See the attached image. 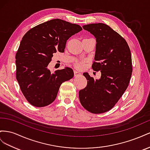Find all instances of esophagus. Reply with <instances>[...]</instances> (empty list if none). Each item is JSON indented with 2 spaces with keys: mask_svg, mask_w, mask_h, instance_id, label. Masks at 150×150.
Returning <instances> with one entry per match:
<instances>
[{
  "mask_svg": "<svg viewBox=\"0 0 150 150\" xmlns=\"http://www.w3.org/2000/svg\"><path fill=\"white\" fill-rule=\"evenodd\" d=\"M80 75H81V72L79 70H74V75H75V76H77Z\"/></svg>",
  "mask_w": 150,
  "mask_h": 150,
  "instance_id": "34e87169",
  "label": "esophagus"
}]
</instances>
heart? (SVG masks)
Masks as SVG:
<instances>
[{
  "instance_id": "heart-1",
  "label": "heart",
  "mask_w": 150,
  "mask_h": 150,
  "mask_svg": "<svg viewBox=\"0 0 150 150\" xmlns=\"http://www.w3.org/2000/svg\"><path fill=\"white\" fill-rule=\"evenodd\" d=\"M76 65H77V67H83V63H77Z\"/></svg>"
}]
</instances>
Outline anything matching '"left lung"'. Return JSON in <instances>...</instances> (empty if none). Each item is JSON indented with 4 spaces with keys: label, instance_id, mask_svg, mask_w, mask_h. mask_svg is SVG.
<instances>
[{
    "label": "left lung",
    "instance_id": "left-lung-1",
    "mask_svg": "<svg viewBox=\"0 0 150 150\" xmlns=\"http://www.w3.org/2000/svg\"><path fill=\"white\" fill-rule=\"evenodd\" d=\"M82 28L96 39L97 62L92 67L100 71L101 76L95 80L83 73L87 85L79 91V99L89 112L104 113L113 108L129 85L132 71L131 51L126 40L108 25L95 23Z\"/></svg>",
    "mask_w": 150,
    "mask_h": 150
}]
</instances>
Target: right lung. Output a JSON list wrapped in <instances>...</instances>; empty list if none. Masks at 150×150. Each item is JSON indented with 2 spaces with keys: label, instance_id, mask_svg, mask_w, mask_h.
<instances>
[{
  "label": "right lung",
  "instance_id": "add662e5",
  "mask_svg": "<svg viewBox=\"0 0 150 150\" xmlns=\"http://www.w3.org/2000/svg\"><path fill=\"white\" fill-rule=\"evenodd\" d=\"M82 30L79 25L51 19L25 34L16 55V79L32 105L45 107L55 100L61 84L74 75L71 68L53 73L48 68L53 54L64 52L67 41Z\"/></svg>",
  "mask_w": 150,
  "mask_h": 150
}]
</instances>
